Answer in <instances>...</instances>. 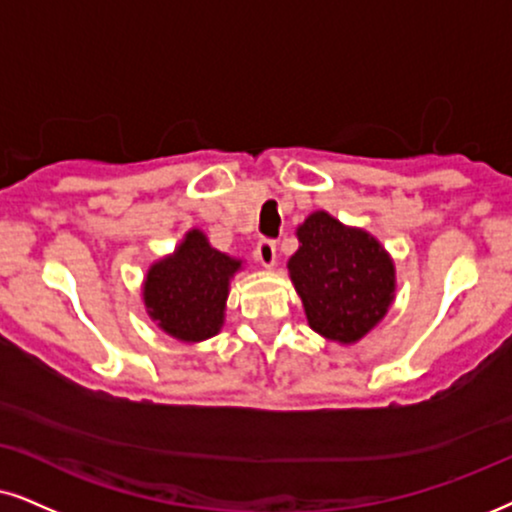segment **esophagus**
<instances>
[{
  "label": "esophagus",
  "instance_id": "obj_1",
  "mask_svg": "<svg viewBox=\"0 0 512 512\" xmlns=\"http://www.w3.org/2000/svg\"><path fill=\"white\" fill-rule=\"evenodd\" d=\"M255 257L262 267H274L276 264V243L271 238H260L255 245Z\"/></svg>",
  "mask_w": 512,
  "mask_h": 512
}]
</instances>
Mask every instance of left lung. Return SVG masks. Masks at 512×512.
Instances as JSON below:
<instances>
[{
  "instance_id": "8db88e82",
  "label": "left lung",
  "mask_w": 512,
  "mask_h": 512,
  "mask_svg": "<svg viewBox=\"0 0 512 512\" xmlns=\"http://www.w3.org/2000/svg\"><path fill=\"white\" fill-rule=\"evenodd\" d=\"M288 269L309 326L328 340L357 342L383 319L394 293V264L373 236L314 212L297 229Z\"/></svg>"
}]
</instances>
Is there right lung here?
Listing matches in <instances>:
<instances>
[{
	"label": "right lung",
	"instance_id": "add662e5",
	"mask_svg": "<svg viewBox=\"0 0 512 512\" xmlns=\"http://www.w3.org/2000/svg\"><path fill=\"white\" fill-rule=\"evenodd\" d=\"M241 262L210 248L200 231H189L167 260L146 276L144 300L153 321L184 342L212 338L224 323L229 278Z\"/></svg>",
	"mask_w": 512,
	"mask_h": 512
}]
</instances>
